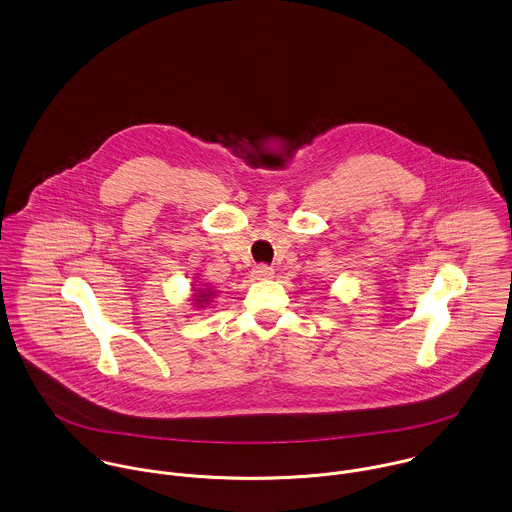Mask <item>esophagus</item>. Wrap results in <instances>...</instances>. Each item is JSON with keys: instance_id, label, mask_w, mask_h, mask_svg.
Segmentation results:
<instances>
[{"instance_id": "obj_1", "label": "esophagus", "mask_w": 512, "mask_h": 512, "mask_svg": "<svg viewBox=\"0 0 512 512\" xmlns=\"http://www.w3.org/2000/svg\"><path fill=\"white\" fill-rule=\"evenodd\" d=\"M253 277L255 279H271L273 277V267H269V265H255L253 267Z\"/></svg>"}]
</instances>
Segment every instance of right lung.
<instances>
[{
	"label": "right lung",
	"instance_id": "add662e5",
	"mask_svg": "<svg viewBox=\"0 0 512 512\" xmlns=\"http://www.w3.org/2000/svg\"><path fill=\"white\" fill-rule=\"evenodd\" d=\"M195 293H193V305L197 307V309H203L211 299H213V295H215V291L213 289H209L207 285H199V287H195L193 289Z\"/></svg>",
	"mask_w": 512,
	"mask_h": 512
}]
</instances>
